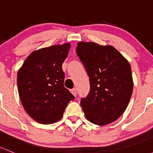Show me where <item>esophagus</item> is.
<instances>
[{"label": "esophagus", "instance_id": "1", "mask_svg": "<svg viewBox=\"0 0 153 153\" xmlns=\"http://www.w3.org/2000/svg\"><path fill=\"white\" fill-rule=\"evenodd\" d=\"M70 92L72 93V94H73V95H76L77 94V91H76V89H70Z\"/></svg>", "mask_w": 153, "mask_h": 153}]
</instances>
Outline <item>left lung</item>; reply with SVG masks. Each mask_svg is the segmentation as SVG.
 I'll return each mask as SVG.
<instances>
[{
  "instance_id": "1",
  "label": "left lung",
  "mask_w": 153,
  "mask_h": 153,
  "mask_svg": "<svg viewBox=\"0 0 153 153\" xmlns=\"http://www.w3.org/2000/svg\"><path fill=\"white\" fill-rule=\"evenodd\" d=\"M76 52L89 76L90 91L81 105L87 120L106 125L125 112L133 89L128 61L111 45L79 42Z\"/></svg>"
}]
</instances>
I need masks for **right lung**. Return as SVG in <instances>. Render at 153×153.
<instances>
[{
    "instance_id": "add662e5",
    "label": "right lung",
    "mask_w": 153,
    "mask_h": 153,
    "mask_svg": "<svg viewBox=\"0 0 153 153\" xmlns=\"http://www.w3.org/2000/svg\"><path fill=\"white\" fill-rule=\"evenodd\" d=\"M70 43L56 45L33 51L17 73L20 99L28 115L39 123H55L63 117L74 96L64 86L62 64Z\"/></svg>"
}]
</instances>
